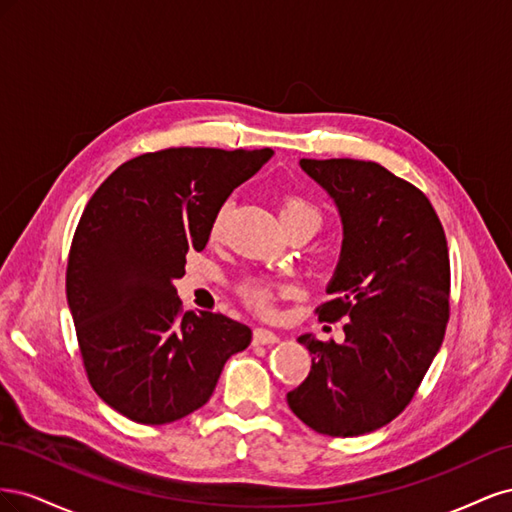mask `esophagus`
I'll return each instance as SVG.
<instances>
[{
	"label": "esophagus",
	"instance_id": "1",
	"mask_svg": "<svg viewBox=\"0 0 512 512\" xmlns=\"http://www.w3.org/2000/svg\"><path fill=\"white\" fill-rule=\"evenodd\" d=\"M280 337L277 333L269 331V329H254V346H269V344H277Z\"/></svg>",
	"mask_w": 512,
	"mask_h": 512
}]
</instances>
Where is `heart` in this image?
I'll return each instance as SVG.
<instances>
[{
  "mask_svg": "<svg viewBox=\"0 0 512 512\" xmlns=\"http://www.w3.org/2000/svg\"><path fill=\"white\" fill-rule=\"evenodd\" d=\"M299 215H305V218H312L318 222V211L307 203V200L303 198H297V196H290V198H284L282 205H280V218L282 220H288V218H299ZM222 220H224V211H220L218 215L213 218V224H211V235L215 237L222 228ZM241 294L243 299L250 303L252 307L260 309V312H265V309L271 307L273 303V294H275V286L265 282V280H247L243 286H241Z\"/></svg>",
  "mask_w": 512,
  "mask_h": 512,
  "instance_id": "1",
  "label": "heart"
}]
</instances>
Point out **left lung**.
<instances>
[{"instance_id":"1","label":"left lung","mask_w":512,"mask_h":512,"mask_svg":"<svg viewBox=\"0 0 512 512\" xmlns=\"http://www.w3.org/2000/svg\"><path fill=\"white\" fill-rule=\"evenodd\" d=\"M335 203L342 252L320 320L344 322V342L299 337L309 376L286 395L290 410L324 436L354 438L391 423L414 397L448 322L451 265L427 196L363 160H301Z\"/></svg>"}]
</instances>
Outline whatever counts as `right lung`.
Listing matches in <instances>:
<instances>
[{
  "label": "right lung",
  "mask_w": 512,
  "mask_h": 512,
  "mask_svg": "<svg viewBox=\"0 0 512 512\" xmlns=\"http://www.w3.org/2000/svg\"><path fill=\"white\" fill-rule=\"evenodd\" d=\"M273 149L179 147L145 153L108 177L76 226L68 307L104 404L141 425L203 408L252 329L224 314H181L175 280L205 250L213 218Z\"/></svg>",
  "instance_id": "obj_1"
}]
</instances>
